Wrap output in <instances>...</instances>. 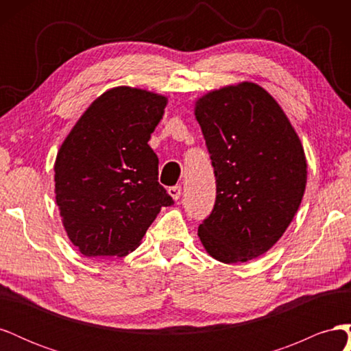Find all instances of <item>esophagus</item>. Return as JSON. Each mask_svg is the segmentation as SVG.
<instances>
[{"label": "esophagus", "instance_id": "esophagus-1", "mask_svg": "<svg viewBox=\"0 0 351 351\" xmlns=\"http://www.w3.org/2000/svg\"><path fill=\"white\" fill-rule=\"evenodd\" d=\"M168 195L171 196L174 200H178L180 196H182V186H173L168 189Z\"/></svg>", "mask_w": 351, "mask_h": 351}]
</instances>
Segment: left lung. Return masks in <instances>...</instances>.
Instances as JSON below:
<instances>
[{
    "label": "left lung",
    "instance_id": "1",
    "mask_svg": "<svg viewBox=\"0 0 351 351\" xmlns=\"http://www.w3.org/2000/svg\"><path fill=\"white\" fill-rule=\"evenodd\" d=\"M217 180V199L197 236L212 258L247 262L268 252L302 204V142L271 95L252 82L212 90L195 104Z\"/></svg>",
    "mask_w": 351,
    "mask_h": 351
}]
</instances>
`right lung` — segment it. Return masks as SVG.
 Instances as JSON below:
<instances>
[{
	"mask_svg": "<svg viewBox=\"0 0 351 351\" xmlns=\"http://www.w3.org/2000/svg\"><path fill=\"white\" fill-rule=\"evenodd\" d=\"M168 99L119 86L104 92L62 142L54 165L56 200L70 241L88 258H121L139 246L162 206L147 145Z\"/></svg>",
	"mask_w": 351,
	"mask_h": 351,
	"instance_id": "1",
	"label": "right lung"
}]
</instances>
